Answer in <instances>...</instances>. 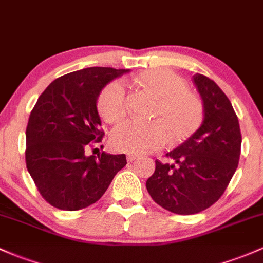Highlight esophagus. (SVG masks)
Segmentation results:
<instances>
[{
    "mask_svg": "<svg viewBox=\"0 0 263 263\" xmlns=\"http://www.w3.org/2000/svg\"><path fill=\"white\" fill-rule=\"evenodd\" d=\"M138 158V155L135 154H128V157H126V159H128V162H133V160H135Z\"/></svg>",
    "mask_w": 263,
    "mask_h": 263,
    "instance_id": "obj_1",
    "label": "esophagus"
}]
</instances>
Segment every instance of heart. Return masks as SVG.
Wrapping results in <instances>:
<instances>
[{
  "label": "heart",
  "instance_id": "heart-1",
  "mask_svg": "<svg viewBox=\"0 0 263 263\" xmlns=\"http://www.w3.org/2000/svg\"><path fill=\"white\" fill-rule=\"evenodd\" d=\"M138 86L158 98L148 123L125 120L112 129L110 142L117 151L144 154L163 148L171 139L182 143L194 134L203 118L202 101L188 90V84L177 72L164 67L146 69L134 76ZM98 111L106 123H117L126 114V92L123 84L112 81L101 90Z\"/></svg>",
  "mask_w": 263,
  "mask_h": 263
}]
</instances>
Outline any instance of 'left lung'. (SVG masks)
Listing matches in <instances>:
<instances>
[{
  "label": "left lung",
  "mask_w": 263,
  "mask_h": 263,
  "mask_svg": "<svg viewBox=\"0 0 263 263\" xmlns=\"http://www.w3.org/2000/svg\"><path fill=\"white\" fill-rule=\"evenodd\" d=\"M193 83L203 101L202 125L166 153L176 163L155 160V172L146 180L154 202L177 214L199 213L221 198L241 154V129L231 101L207 76L196 74Z\"/></svg>",
  "instance_id": "obj_1"
}]
</instances>
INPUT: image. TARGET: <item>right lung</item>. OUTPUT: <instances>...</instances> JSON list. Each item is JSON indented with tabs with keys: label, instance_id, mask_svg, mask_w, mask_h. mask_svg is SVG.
<instances>
[{
	"label": "right lung",
	"instance_id": "add662e5",
	"mask_svg": "<svg viewBox=\"0 0 263 263\" xmlns=\"http://www.w3.org/2000/svg\"><path fill=\"white\" fill-rule=\"evenodd\" d=\"M128 69L87 67L53 80L39 98L26 128V166L46 202L78 211L101 198L126 164L125 154L86 155L100 143L97 100L103 87Z\"/></svg>",
	"mask_w": 263,
	"mask_h": 263
}]
</instances>
